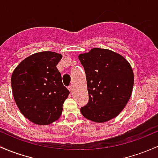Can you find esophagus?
Returning <instances> with one entry per match:
<instances>
[{
	"instance_id": "1",
	"label": "esophagus",
	"mask_w": 158,
	"mask_h": 158,
	"mask_svg": "<svg viewBox=\"0 0 158 158\" xmlns=\"http://www.w3.org/2000/svg\"><path fill=\"white\" fill-rule=\"evenodd\" d=\"M68 89H69V90L70 91V92L72 93V92H73V85H70V86H69V88H68Z\"/></svg>"
}]
</instances>
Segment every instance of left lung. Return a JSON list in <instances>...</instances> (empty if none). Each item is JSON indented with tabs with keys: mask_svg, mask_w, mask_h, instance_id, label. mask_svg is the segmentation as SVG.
Here are the masks:
<instances>
[{
	"mask_svg": "<svg viewBox=\"0 0 158 158\" xmlns=\"http://www.w3.org/2000/svg\"><path fill=\"white\" fill-rule=\"evenodd\" d=\"M87 80L89 102L80 109L85 118L104 123L118 116L132 92L134 75L130 64L110 50L94 48L81 54Z\"/></svg>",
	"mask_w": 158,
	"mask_h": 158,
	"instance_id": "left-lung-1",
	"label": "left lung"
}]
</instances>
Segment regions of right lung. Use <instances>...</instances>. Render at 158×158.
Returning a JSON list of instances; mask_svg holds the SVG:
<instances>
[{
	"mask_svg": "<svg viewBox=\"0 0 158 158\" xmlns=\"http://www.w3.org/2000/svg\"><path fill=\"white\" fill-rule=\"evenodd\" d=\"M61 58L52 51L35 53L23 60L11 76L16 105L26 118L38 125L57 120L69 94L57 68Z\"/></svg>",
	"mask_w": 158,
	"mask_h": 158,
	"instance_id": "add662e5",
	"label": "right lung"
}]
</instances>
